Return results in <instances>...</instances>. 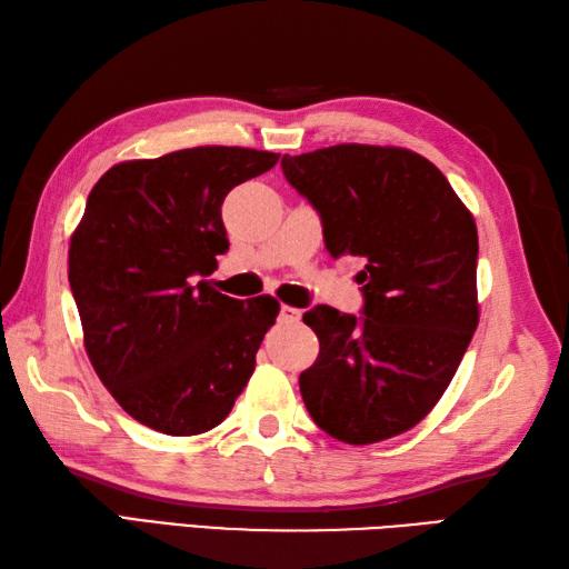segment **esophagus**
<instances>
[{"mask_svg":"<svg viewBox=\"0 0 569 569\" xmlns=\"http://www.w3.org/2000/svg\"><path fill=\"white\" fill-rule=\"evenodd\" d=\"M300 316H303V312L291 306H281V310H278V320L281 322H298Z\"/></svg>","mask_w":569,"mask_h":569,"instance_id":"1","label":"esophagus"}]
</instances>
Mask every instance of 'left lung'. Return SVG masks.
<instances>
[{
    "label": "left lung",
    "instance_id": "1",
    "mask_svg": "<svg viewBox=\"0 0 569 569\" xmlns=\"http://www.w3.org/2000/svg\"><path fill=\"white\" fill-rule=\"evenodd\" d=\"M281 168L318 210L325 249L365 263L359 318L330 306L303 316L320 340L298 381L306 408L335 440H389L440 401L477 330L475 217L408 149L337 143L286 153Z\"/></svg>",
    "mask_w": 569,
    "mask_h": 569
}]
</instances>
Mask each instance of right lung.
I'll list each match as a JSON object with an SVG mask.
<instances>
[{"mask_svg":"<svg viewBox=\"0 0 569 569\" xmlns=\"http://www.w3.org/2000/svg\"><path fill=\"white\" fill-rule=\"evenodd\" d=\"M278 153L198 147L112 166L70 237L84 349L114 401L166 435L208 432L257 367L278 300L222 296L198 276L229 249L222 202Z\"/></svg>","mask_w":569,"mask_h":569,"instance_id":"add662e5","label":"right lung"}]
</instances>
